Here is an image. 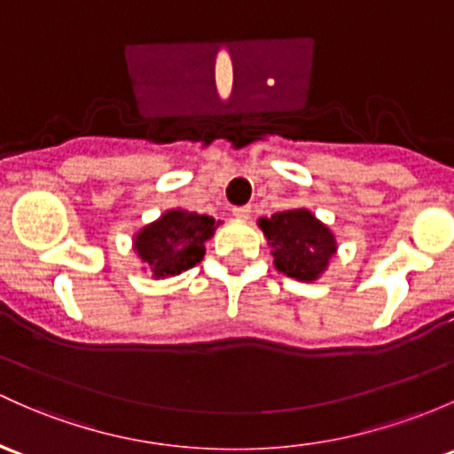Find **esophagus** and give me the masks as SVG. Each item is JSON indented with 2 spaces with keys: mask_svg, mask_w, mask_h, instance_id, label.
Listing matches in <instances>:
<instances>
[{
  "mask_svg": "<svg viewBox=\"0 0 454 454\" xmlns=\"http://www.w3.org/2000/svg\"><path fill=\"white\" fill-rule=\"evenodd\" d=\"M233 216H238V218H248V216H251V206H238V207H233Z\"/></svg>",
  "mask_w": 454,
  "mask_h": 454,
  "instance_id": "esophagus-1",
  "label": "esophagus"
}]
</instances>
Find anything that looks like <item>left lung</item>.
<instances>
[{
  "mask_svg": "<svg viewBox=\"0 0 454 454\" xmlns=\"http://www.w3.org/2000/svg\"><path fill=\"white\" fill-rule=\"evenodd\" d=\"M275 268L299 281L318 279L335 253V238L329 227L307 209H287L270 218H260Z\"/></svg>",
  "mask_w": 454,
  "mask_h": 454,
  "instance_id": "left-lung-1",
  "label": "left lung"
}]
</instances>
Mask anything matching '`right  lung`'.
I'll use <instances>...</instances> for the list:
<instances>
[{
	"instance_id": "obj_1",
	"label": "right lung",
	"mask_w": 454,
	"mask_h": 454,
	"mask_svg": "<svg viewBox=\"0 0 454 454\" xmlns=\"http://www.w3.org/2000/svg\"><path fill=\"white\" fill-rule=\"evenodd\" d=\"M216 225L218 223L206 214L170 209L140 229L134 248L155 277H173L203 260L206 240L214 236Z\"/></svg>"
}]
</instances>
